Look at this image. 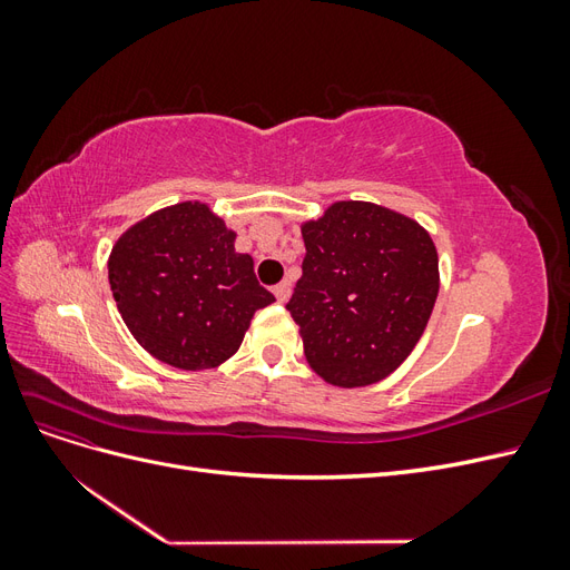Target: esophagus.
I'll list each match as a JSON object with an SVG mask.
<instances>
[{"mask_svg": "<svg viewBox=\"0 0 570 570\" xmlns=\"http://www.w3.org/2000/svg\"><path fill=\"white\" fill-rule=\"evenodd\" d=\"M273 295H275V299H278L281 304H285L289 299V295H292V283L289 281L278 283V285L273 287Z\"/></svg>", "mask_w": 570, "mask_h": 570, "instance_id": "esophagus-1", "label": "esophagus"}]
</instances>
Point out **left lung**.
Wrapping results in <instances>:
<instances>
[{"mask_svg": "<svg viewBox=\"0 0 570 570\" xmlns=\"http://www.w3.org/2000/svg\"><path fill=\"white\" fill-rule=\"evenodd\" d=\"M306 256L287 312L308 366L327 385L366 387L404 364L433 314V237L373 202H333L302 223Z\"/></svg>", "mask_w": 570, "mask_h": 570, "instance_id": "obj_1", "label": "left lung"}]
</instances>
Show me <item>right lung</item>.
<instances>
[{
  "mask_svg": "<svg viewBox=\"0 0 570 570\" xmlns=\"http://www.w3.org/2000/svg\"><path fill=\"white\" fill-rule=\"evenodd\" d=\"M235 230L206 202H180L137 220L109 254V285L132 337L168 366L228 361L258 308L275 302L235 252Z\"/></svg>",
  "mask_w": 570,
  "mask_h": 570,
  "instance_id": "add662e5",
  "label": "right lung"
}]
</instances>
